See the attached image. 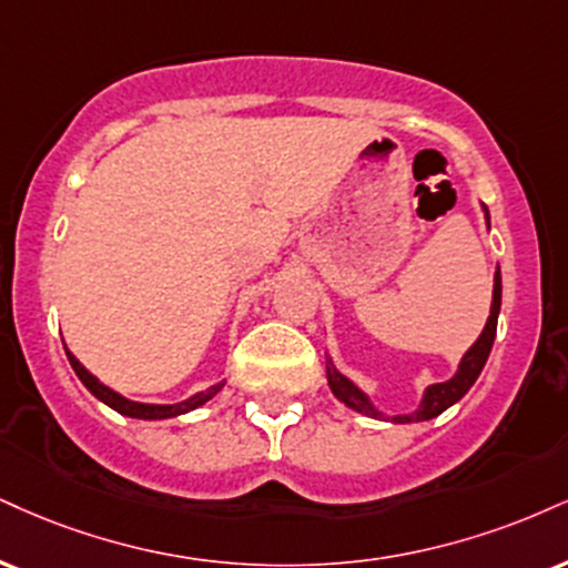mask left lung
Masks as SVG:
<instances>
[{
    "mask_svg": "<svg viewBox=\"0 0 568 568\" xmlns=\"http://www.w3.org/2000/svg\"><path fill=\"white\" fill-rule=\"evenodd\" d=\"M484 222H487L489 230V209L481 206ZM500 302H503V277H500V266L495 270V285H491V306H489V317L487 325H484L481 336L470 344V349L463 354L460 362H457V371L453 378L439 381V384H428L423 388L418 407L409 409V413H399V415H388L373 402V396L359 388L349 375H344L336 367L331 354H327L325 362V373H327V386H331L333 396L338 402H344L346 407L354 409V413L367 415V418H381V420H392V423H420V420H432L436 415H442L444 409L453 407L455 402H460L463 396L468 394V388L476 384L484 365H487V357L491 352V344H495V333H497V314H500Z\"/></svg>",
    "mask_w": 568,
    "mask_h": 568,
    "instance_id": "8db88e82",
    "label": "left lung"
}]
</instances>
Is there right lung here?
<instances>
[{
  "instance_id": "1",
  "label": "right lung",
  "mask_w": 568,
  "mask_h": 568,
  "mask_svg": "<svg viewBox=\"0 0 568 568\" xmlns=\"http://www.w3.org/2000/svg\"><path fill=\"white\" fill-rule=\"evenodd\" d=\"M65 354H68V362H71L73 373L79 375L81 384H84L94 396H98L102 405H108L111 409H115V413L126 415V418H136V420H169V418H180V415L193 413V409H197L201 405H206L209 399H214V396L224 388V384H227V381H219V384L209 386L206 392H197V394H193V396H187V399L174 402V405H153V402H134V399H129V396L115 392V388L102 384L98 375L89 373L87 367L81 365V362H79L77 357H73L71 349H65Z\"/></svg>"
}]
</instances>
